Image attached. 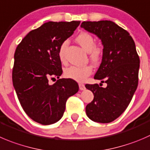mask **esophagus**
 I'll use <instances>...</instances> for the list:
<instances>
[{"label":"esophagus","mask_w":150,"mask_h":150,"mask_svg":"<svg viewBox=\"0 0 150 150\" xmlns=\"http://www.w3.org/2000/svg\"><path fill=\"white\" fill-rule=\"evenodd\" d=\"M78 85H79V88L81 91H82V90H85L86 87H85V85H84L83 83H79Z\"/></svg>","instance_id":"esophagus-1"}]
</instances>
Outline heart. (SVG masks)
Here are the masks:
<instances>
[{"mask_svg": "<svg viewBox=\"0 0 150 150\" xmlns=\"http://www.w3.org/2000/svg\"><path fill=\"white\" fill-rule=\"evenodd\" d=\"M75 42L88 53L90 62L94 65H97L101 62L103 57V49L95 45V40L92 35L87 32H81L75 37ZM67 46V42L62 43L58 52L59 59L62 63L65 62L64 50ZM92 72V68L89 65L83 67L71 66L67 68L64 71L66 78L74 80L78 82H83L89 76Z\"/></svg>", "mask_w": 150, "mask_h": 150, "instance_id": "obj_1", "label": "heart"}]
</instances>
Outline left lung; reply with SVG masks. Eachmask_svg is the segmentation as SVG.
Wrapping results in <instances>:
<instances>
[{"label":"left lung","mask_w":150,"mask_h":150,"mask_svg":"<svg viewBox=\"0 0 150 150\" xmlns=\"http://www.w3.org/2000/svg\"><path fill=\"white\" fill-rule=\"evenodd\" d=\"M81 27L101 40L103 59L94 79L107 83L105 88L86 85L94 94L86 112L96 122H111L125 110L137 88L140 59L136 45L127 30L110 20L84 21Z\"/></svg>","instance_id":"obj_1"}]
</instances>
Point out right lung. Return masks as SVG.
I'll return each mask as SVG.
<instances>
[{
  "mask_svg": "<svg viewBox=\"0 0 150 150\" xmlns=\"http://www.w3.org/2000/svg\"><path fill=\"white\" fill-rule=\"evenodd\" d=\"M80 23L47 22L29 32L16 48L13 86L24 111L40 124L51 125L61 120L67 99L79 89L72 79L61 78L53 85L48 82L62 75L59 49Z\"/></svg>",
  "mask_w": 150,
  "mask_h": 150,
  "instance_id": "right-lung-1",
  "label": "right lung"
}]
</instances>
